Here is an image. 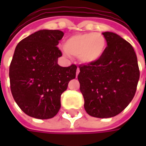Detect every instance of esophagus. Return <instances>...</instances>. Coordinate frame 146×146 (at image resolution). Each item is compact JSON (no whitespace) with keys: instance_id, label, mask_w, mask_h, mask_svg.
<instances>
[{"instance_id":"esophagus-1","label":"esophagus","mask_w":146,"mask_h":146,"mask_svg":"<svg viewBox=\"0 0 146 146\" xmlns=\"http://www.w3.org/2000/svg\"><path fill=\"white\" fill-rule=\"evenodd\" d=\"M79 73H80V69H78V68H77V70H76V76H78Z\"/></svg>"}]
</instances>
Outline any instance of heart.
I'll use <instances>...</instances> for the list:
<instances>
[{
	"instance_id": "b5f03b06",
	"label": "heart",
	"mask_w": 146,
	"mask_h": 146,
	"mask_svg": "<svg viewBox=\"0 0 146 146\" xmlns=\"http://www.w3.org/2000/svg\"><path fill=\"white\" fill-rule=\"evenodd\" d=\"M106 47V39L101 33H87L67 38L62 50L66 55L77 56L81 63L90 65L102 57Z\"/></svg>"
}]
</instances>
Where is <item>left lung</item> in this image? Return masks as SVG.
<instances>
[{"instance_id": "8db88e82", "label": "left lung", "mask_w": 146, "mask_h": 146, "mask_svg": "<svg viewBox=\"0 0 146 146\" xmlns=\"http://www.w3.org/2000/svg\"><path fill=\"white\" fill-rule=\"evenodd\" d=\"M107 47L95 63L80 66L78 80L90 116L110 118L118 115L131 102L140 72L130 43L113 32H104Z\"/></svg>"}]
</instances>
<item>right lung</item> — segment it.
Wrapping results in <instances>:
<instances>
[{"label": "right lung", "mask_w": 146, "mask_h": 146, "mask_svg": "<svg viewBox=\"0 0 146 146\" xmlns=\"http://www.w3.org/2000/svg\"><path fill=\"white\" fill-rule=\"evenodd\" d=\"M64 33L41 30L22 40L15 48L9 68L12 96L19 107L36 119L54 117L61 107V95L76 77V66L62 67L56 47Z\"/></svg>", "instance_id": "obj_1"}]
</instances>
